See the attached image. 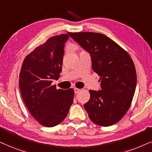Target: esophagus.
<instances>
[{"mask_svg": "<svg viewBox=\"0 0 152 152\" xmlns=\"http://www.w3.org/2000/svg\"><path fill=\"white\" fill-rule=\"evenodd\" d=\"M79 92H80V89L76 88H74V92H75V94H77V93H78Z\"/></svg>", "mask_w": 152, "mask_h": 152, "instance_id": "esophagus-1", "label": "esophagus"}]
</instances>
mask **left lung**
Masks as SVG:
<instances>
[{
  "instance_id": "1",
  "label": "left lung",
  "mask_w": 152,
  "mask_h": 152,
  "mask_svg": "<svg viewBox=\"0 0 152 152\" xmlns=\"http://www.w3.org/2000/svg\"><path fill=\"white\" fill-rule=\"evenodd\" d=\"M70 37L91 56L93 71L100 76L102 90H90L84 108L93 123L109 126L128 111L137 83L131 56L105 35L97 32H69Z\"/></svg>"
}]
</instances>
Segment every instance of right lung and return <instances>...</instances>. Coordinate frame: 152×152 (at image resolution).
<instances>
[{
    "label": "right lung",
    "instance_id": "1",
    "mask_svg": "<svg viewBox=\"0 0 152 152\" xmlns=\"http://www.w3.org/2000/svg\"><path fill=\"white\" fill-rule=\"evenodd\" d=\"M67 34L53 36L26 56L19 74L23 100L32 117L40 124L53 127L68 114L74 102V91L56 89L52 86L62 72L64 44Z\"/></svg>",
    "mask_w": 152,
    "mask_h": 152
}]
</instances>
